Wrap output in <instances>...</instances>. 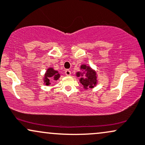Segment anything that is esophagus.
I'll return each instance as SVG.
<instances>
[{"mask_svg": "<svg viewBox=\"0 0 145 145\" xmlns=\"http://www.w3.org/2000/svg\"><path fill=\"white\" fill-rule=\"evenodd\" d=\"M65 74L66 76H70L71 71L69 70V69H66V70L65 71Z\"/></svg>", "mask_w": 145, "mask_h": 145, "instance_id": "1", "label": "esophagus"}]
</instances>
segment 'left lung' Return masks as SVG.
<instances>
[{
	"mask_svg": "<svg viewBox=\"0 0 145 145\" xmlns=\"http://www.w3.org/2000/svg\"><path fill=\"white\" fill-rule=\"evenodd\" d=\"M80 69L84 71V72L76 73V76L80 77V82L83 85V87L86 89L88 88L92 89L97 84V75L96 72L92 68L86 65H82L80 66Z\"/></svg>",
	"mask_w": 145,
	"mask_h": 145,
	"instance_id": "obj_1",
	"label": "left lung"
}]
</instances>
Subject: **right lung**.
Here are the masks:
<instances>
[{
	"mask_svg": "<svg viewBox=\"0 0 145 145\" xmlns=\"http://www.w3.org/2000/svg\"><path fill=\"white\" fill-rule=\"evenodd\" d=\"M60 78V74L58 71L54 70L53 68H48L44 76V83L46 85H50L52 80H57Z\"/></svg>",
	"mask_w": 145,
	"mask_h": 145,
	"instance_id": "obj_1",
	"label": "right lung"
}]
</instances>
